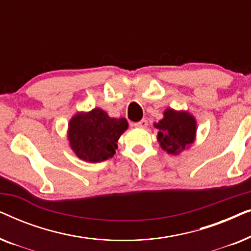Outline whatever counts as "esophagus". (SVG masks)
I'll list each match as a JSON object with an SVG mask.
<instances>
[{"instance_id":"obj_1","label":"esophagus","mask_w":251,"mask_h":251,"mask_svg":"<svg viewBox=\"0 0 251 251\" xmlns=\"http://www.w3.org/2000/svg\"><path fill=\"white\" fill-rule=\"evenodd\" d=\"M135 126H137V128H146L147 126V121L146 120H142V121H139V122H136L135 125H133Z\"/></svg>"}]
</instances>
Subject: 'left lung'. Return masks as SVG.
Here are the masks:
<instances>
[{"label":"left lung","instance_id":"obj_1","mask_svg":"<svg viewBox=\"0 0 251 251\" xmlns=\"http://www.w3.org/2000/svg\"><path fill=\"white\" fill-rule=\"evenodd\" d=\"M153 126L159 130L156 138L161 149L171 155L188 149L197 137V120L187 111L167 108L163 119Z\"/></svg>","mask_w":251,"mask_h":251}]
</instances>
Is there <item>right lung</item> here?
<instances>
[{
    "label": "right lung",
    "instance_id": "add662e5",
    "mask_svg": "<svg viewBox=\"0 0 251 251\" xmlns=\"http://www.w3.org/2000/svg\"><path fill=\"white\" fill-rule=\"evenodd\" d=\"M125 118H111L101 108L77 112L68 122L67 139L78 159L97 163L113 157L118 140L128 129Z\"/></svg>",
    "mask_w": 251,
    "mask_h": 251
}]
</instances>
